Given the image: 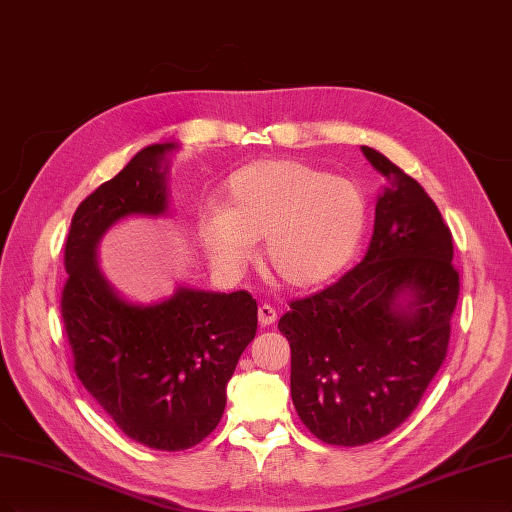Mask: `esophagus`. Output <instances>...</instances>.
Instances as JSON below:
<instances>
[{"label":"esophagus","instance_id":"obj_1","mask_svg":"<svg viewBox=\"0 0 512 512\" xmlns=\"http://www.w3.org/2000/svg\"><path fill=\"white\" fill-rule=\"evenodd\" d=\"M258 322L260 326H271L277 322V311L271 305H260L258 307Z\"/></svg>","mask_w":512,"mask_h":512}]
</instances>
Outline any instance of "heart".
Wrapping results in <instances>:
<instances>
[{
	"mask_svg": "<svg viewBox=\"0 0 512 512\" xmlns=\"http://www.w3.org/2000/svg\"><path fill=\"white\" fill-rule=\"evenodd\" d=\"M368 222L362 188L301 161H258L226 182L222 209L199 222L203 248L220 267H239L264 237L262 260L292 288L337 275Z\"/></svg>",
	"mask_w": 512,
	"mask_h": 512,
	"instance_id": "1",
	"label": "heart"
}]
</instances>
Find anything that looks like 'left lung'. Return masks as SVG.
I'll use <instances>...</instances> for the list:
<instances>
[{"instance_id": "left-lung-1", "label": "left lung", "mask_w": 512, "mask_h": 512, "mask_svg": "<svg viewBox=\"0 0 512 512\" xmlns=\"http://www.w3.org/2000/svg\"><path fill=\"white\" fill-rule=\"evenodd\" d=\"M385 188L360 264L281 315L298 417L328 445L360 447L396 430L447 356L460 273L453 239L417 180L362 146Z\"/></svg>"}]
</instances>
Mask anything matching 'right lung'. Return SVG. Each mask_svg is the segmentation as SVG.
Segmentation results:
<instances>
[{"label": "right lung", "instance_id": "obj_1", "mask_svg": "<svg viewBox=\"0 0 512 512\" xmlns=\"http://www.w3.org/2000/svg\"><path fill=\"white\" fill-rule=\"evenodd\" d=\"M178 144L139 150L76 209L65 243L61 315L82 385L135 443L184 451L216 430L226 383L258 326L254 298L178 286L165 301L131 303L101 273L97 245L129 216L169 211Z\"/></svg>", "mask_w": 512, "mask_h": 512}]
</instances>
